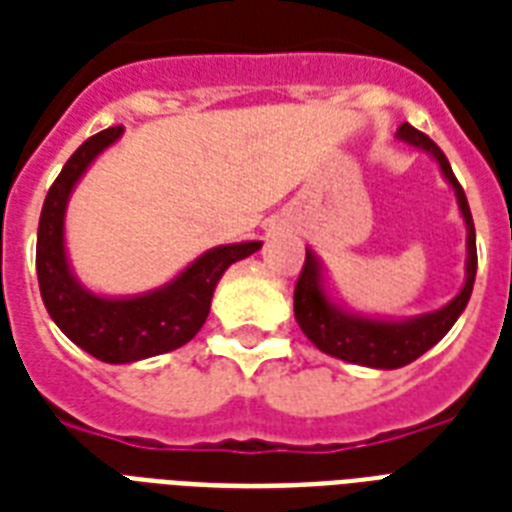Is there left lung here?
<instances>
[{
    "label": "left lung",
    "instance_id": "1",
    "mask_svg": "<svg viewBox=\"0 0 512 512\" xmlns=\"http://www.w3.org/2000/svg\"><path fill=\"white\" fill-rule=\"evenodd\" d=\"M398 138L417 148H425V151L436 156V162L441 164V172H444V177L452 183L454 193H457V204H460V212L465 217V225H468V281H465L460 295L454 297L449 305H444L441 311L417 316L412 321H380L350 316V313L340 311L337 305L329 303V297L324 295L321 268L313 252H305L303 271H300L295 284V319L305 332V337L329 356L350 361V364L372 366V369H398V366L412 364L414 358H420L425 350L433 348L454 327L460 313L465 311L478 268L476 228H473L468 196L462 191V185L457 183L449 159L425 132L414 130L412 124H401Z\"/></svg>",
    "mask_w": 512,
    "mask_h": 512
}]
</instances>
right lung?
<instances>
[{"label": "right lung", "instance_id": "right-lung-1", "mask_svg": "<svg viewBox=\"0 0 512 512\" xmlns=\"http://www.w3.org/2000/svg\"><path fill=\"white\" fill-rule=\"evenodd\" d=\"M119 135L122 127H108L76 148L47 191L36 233V276L44 308L68 340L106 364H130L185 345L204 327L225 268L263 247L260 241H247L209 249L167 287L130 300H108L79 287L63 249V212L76 180Z\"/></svg>", "mask_w": 512, "mask_h": 512}]
</instances>
